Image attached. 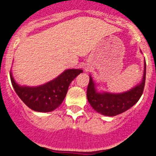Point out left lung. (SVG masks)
<instances>
[{"label":"left lung","instance_id":"8db88e82","mask_svg":"<svg viewBox=\"0 0 156 156\" xmlns=\"http://www.w3.org/2000/svg\"><path fill=\"white\" fill-rule=\"evenodd\" d=\"M145 72L146 65L145 62V70L142 82L132 90L122 94L97 93L95 91V85L91 77L90 76V81L86 93L87 100L95 111L104 115L115 116L121 114L130 107H132L140 98L145 87Z\"/></svg>","mask_w":156,"mask_h":156}]
</instances>
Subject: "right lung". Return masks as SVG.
<instances>
[{"label": "right lung", "instance_id": "obj_1", "mask_svg": "<svg viewBox=\"0 0 156 156\" xmlns=\"http://www.w3.org/2000/svg\"><path fill=\"white\" fill-rule=\"evenodd\" d=\"M80 73L82 70H66L56 79L37 87L18 86L11 74L10 76L15 91L28 107L35 111L49 112L62 103L70 82Z\"/></svg>", "mask_w": 156, "mask_h": 156}]
</instances>
